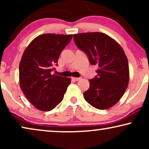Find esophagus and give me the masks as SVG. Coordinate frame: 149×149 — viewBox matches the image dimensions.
I'll list each match as a JSON object with an SVG mask.
<instances>
[{
	"label": "esophagus",
	"instance_id": "34e87169",
	"mask_svg": "<svg viewBox=\"0 0 149 149\" xmlns=\"http://www.w3.org/2000/svg\"><path fill=\"white\" fill-rule=\"evenodd\" d=\"M81 78H77V77H72V80L74 81H78L80 80Z\"/></svg>",
	"mask_w": 149,
	"mask_h": 149
}]
</instances>
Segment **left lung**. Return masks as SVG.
Masks as SVG:
<instances>
[{"label":"left lung","mask_w":149,"mask_h":149,"mask_svg":"<svg viewBox=\"0 0 149 149\" xmlns=\"http://www.w3.org/2000/svg\"><path fill=\"white\" fill-rule=\"evenodd\" d=\"M73 38L90 64L98 66L97 76L89 81V88L83 93L85 100L95 109H109L121 98L129 83L125 52L117 41L102 32L76 34Z\"/></svg>","instance_id":"8db88e82"}]
</instances>
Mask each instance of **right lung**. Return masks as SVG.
Masks as SVG:
<instances>
[{"label":"right lung","mask_w":149,"mask_h":149,"mask_svg":"<svg viewBox=\"0 0 149 149\" xmlns=\"http://www.w3.org/2000/svg\"><path fill=\"white\" fill-rule=\"evenodd\" d=\"M72 38V34H44L24 51L19 66V85L26 98L40 111L54 109L71 83L70 78L52 74V71Z\"/></svg>","instance_id":"obj_1"}]
</instances>
